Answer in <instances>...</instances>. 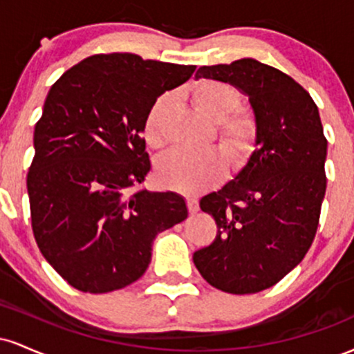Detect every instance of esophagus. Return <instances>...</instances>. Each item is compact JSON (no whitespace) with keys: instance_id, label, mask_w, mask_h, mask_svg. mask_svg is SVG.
Returning <instances> with one entry per match:
<instances>
[{"instance_id":"esophagus-1","label":"esophagus","mask_w":354,"mask_h":354,"mask_svg":"<svg viewBox=\"0 0 354 354\" xmlns=\"http://www.w3.org/2000/svg\"><path fill=\"white\" fill-rule=\"evenodd\" d=\"M188 209L191 214H196L200 211V205H198L196 200H188Z\"/></svg>"}]
</instances>
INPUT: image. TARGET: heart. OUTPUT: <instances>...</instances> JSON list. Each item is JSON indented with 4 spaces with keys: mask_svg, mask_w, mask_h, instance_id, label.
Masks as SVG:
<instances>
[{
    "mask_svg": "<svg viewBox=\"0 0 354 354\" xmlns=\"http://www.w3.org/2000/svg\"><path fill=\"white\" fill-rule=\"evenodd\" d=\"M194 106L218 123L219 148L233 166H243L258 145V124L246 111H236L241 96L231 84L218 80H200L189 89ZM171 96H160L146 115L143 136L151 148L165 143L163 121ZM228 165L216 149L189 153L183 149L165 154L158 160L154 176L160 186L183 194H198L225 180Z\"/></svg>",
    "mask_w": 354,
    "mask_h": 354,
    "instance_id": "heart-1",
    "label": "heart"
}]
</instances>
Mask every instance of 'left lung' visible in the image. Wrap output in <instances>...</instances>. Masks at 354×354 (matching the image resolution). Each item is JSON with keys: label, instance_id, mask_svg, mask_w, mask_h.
I'll use <instances>...</instances> for the list:
<instances>
[{"label": "left lung", "instance_id": "obj_1", "mask_svg": "<svg viewBox=\"0 0 354 354\" xmlns=\"http://www.w3.org/2000/svg\"><path fill=\"white\" fill-rule=\"evenodd\" d=\"M198 78L248 96L258 145L234 180L201 198L218 233L193 261L225 293H258L301 263L318 230L328 149L319 111L301 84L253 58L201 66Z\"/></svg>", "mask_w": 354, "mask_h": 354}]
</instances>
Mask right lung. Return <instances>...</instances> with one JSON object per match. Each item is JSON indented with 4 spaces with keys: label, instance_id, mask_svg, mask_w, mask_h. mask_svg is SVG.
Returning <instances> with one entry per match:
<instances>
[{
    "label": "right lung",
    "instance_id": "right-lung-1",
    "mask_svg": "<svg viewBox=\"0 0 354 354\" xmlns=\"http://www.w3.org/2000/svg\"><path fill=\"white\" fill-rule=\"evenodd\" d=\"M194 70L131 53L95 55L48 93L26 180L31 226L44 259L76 290L135 283L156 234L188 218L173 191L129 189L151 168L141 138L149 108Z\"/></svg>",
    "mask_w": 354,
    "mask_h": 354
}]
</instances>
